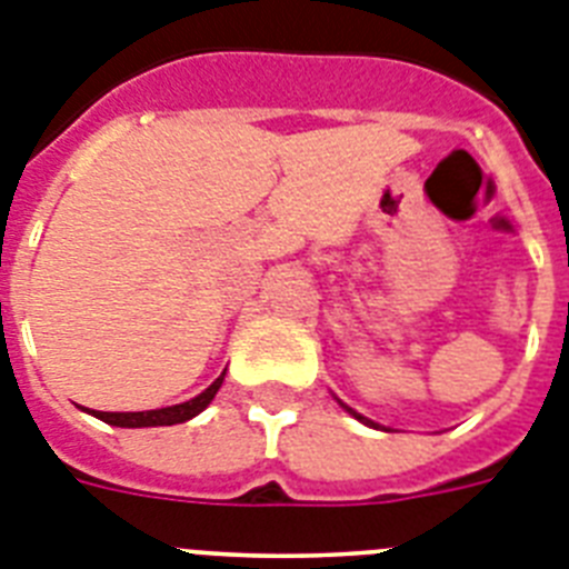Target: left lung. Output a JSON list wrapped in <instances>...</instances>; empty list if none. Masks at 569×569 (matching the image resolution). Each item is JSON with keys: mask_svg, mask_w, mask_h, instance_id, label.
<instances>
[{"mask_svg": "<svg viewBox=\"0 0 569 569\" xmlns=\"http://www.w3.org/2000/svg\"><path fill=\"white\" fill-rule=\"evenodd\" d=\"M338 405H341V408H343V410H347V413H350V417H356V419H358V422H365V425H370V428H381V425H379V422H373V419H367V417H361V413H358V410H352V408H350V405H343V402H341V399H338ZM385 431H388V428H385Z\"/></svg>", "mask_w": 569, "mask_h": 569, "instance_id": "left-lung-1", "label": "left lung"}]
</instances>
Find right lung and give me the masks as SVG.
Wrapping results in <instances>:
<instances>
[{"mask_svg":"<svg viewBox=\"0 0 569 569\" xmlns=\"http://www.w3.org/2000/svg\"><path fill=\"white\" fill-rule=\"evenodd\" d=\"M222 381H226V373L219 376L211 388H204L199 396H193V399H188V402H181V405H170V408L127 410V413H109V410L86 408V413H92V417H98L100 422L114 425V428H159V425H179L199 417V413L213 402V396H217V390L222 388Z\"/></svg>","mask_w":569,"mask_h":569,"instance_id":"obj_1","label":"right lung"}]
</instances>
